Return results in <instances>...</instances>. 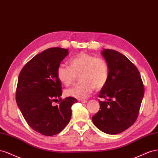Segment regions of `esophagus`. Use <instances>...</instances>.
Instances as JSON below:
<instances>
[{"mask_svg":"<svg viewBox=\"0 0 158 158\" xmlns=\"http://www.w3.org/2000/svg\"><path fill=\"white\" fill-rule=\"evenodd\" d=\"M79 101L81 103H86L87 102V100H84V99H81V100H79Z\"/></svg>","mask_w":158,"mask_h":158,"instance_id":"obj_1","label":"esophagus"}]
</instances>
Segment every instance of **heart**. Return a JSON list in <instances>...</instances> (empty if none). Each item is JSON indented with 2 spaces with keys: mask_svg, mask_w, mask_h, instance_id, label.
<instances>
[{
  "mask_svg": "<svg viewBox=\"0 0 158 158\" xmlns=\"http://www.w3.org/2000/svg\"><path fill=\"white\" fill-rule=\"evenodd\" d=\"M69 67L61 65L57 69V77L65 86L73 83L79 76L80 82L65 91L67 96L85 98L93 89H101L105 86L109 78V67L106 61L85 52L72 57Z\"/></svg>",
  "mask_w": 158,
  "mask_h": 158,
  "instance_id": "obj_1",
  "label": "heart"
}]
</instances>
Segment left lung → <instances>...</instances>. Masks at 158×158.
<instances>
[{
    "label": "left lung",
    "mask_w": 158,
    "mask_h": 158,
    "mask_svg": "<svg viewBox=\"0 0 158 158\" xmlns=\"http://www.w3.org/2000/svg\"><path fill=\"white\" fill-rule=\"evenodd\" d=\"M102 56L109 67V78L98 97L100 110L93 123L102 132L117 134L136 120L144 94V87L137 67L120 52L104 49Z\"/></svg>",
    "instance_id": "1"
}]
</instances>
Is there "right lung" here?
<instances>
[{
    "label": "right lung",
    "mask_w": 158,
    "mask_h": 158,
    "mask_svg": "<svg viewBox=\"0 0 158 158\" xmlns=\"http://www.w3.org/2000/svg\"><path fill=\"white\" fill-rule=\"evenodd\" d=\"M68 51L61 48L46 49L27 63L19 76L18 106L30 127L45 136H53L64 129L71 119V106L77 102L73 97H60L62 87L57 69ZM57 98L59 105L53 106Z\"/></svg>",
    "instance_id": "add662e5"
}]
</instances>
